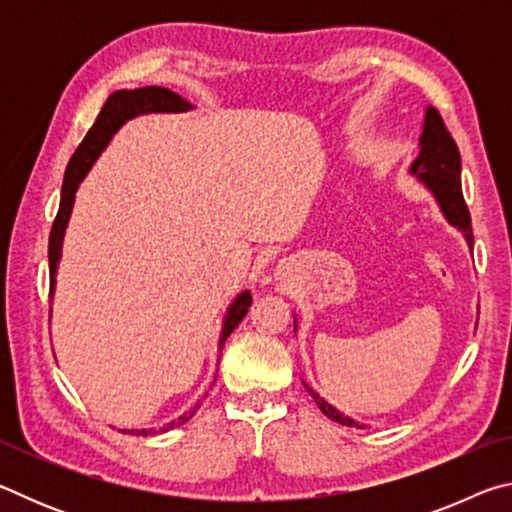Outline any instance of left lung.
Masks as SVG:
<instances>
[{
	"label": "left lung",
	"mask_w": 512,
	"mask_h": 512,
	"mask_svg": "<svg viewBox=\"0 0 512 512\" xmlns=\"http://www.w3.org/2000/svg\"><path fill=\"white\" fill-rule=\"evenodd\" d=\"M411 173H415L424 185L431 189V194L436 196V201L443 210L445 219L458 228L465 235L467 246H474L472 235V219L470 210H467L463 189H461V153L454 142L452 133L447 131L443 117L436 108H427L424 112V126L420 135V155L411 164ZM305 384V381H302ZM307 388V393L314 397L318 409L323 411L329 420L345 424V427H359V422L352 418H345L343 413L334 409L332 404H327L314 388Z\"/></svg>",
	"instance_id": "left-lung-1"
}]
</instances>
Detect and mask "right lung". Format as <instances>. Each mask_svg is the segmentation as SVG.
<instances>
[{
  "instance_id": "1",
  "label": "right lung",
  "mask_w": 512,
  "mask_h": 512,
  "mask_svg": "<svg viewBox=\"0 0 512 512\" xmlns=\"http://www.w3.org/2000/svg\"><path fill=\"white\" fill-rule=\"evenodd\" d=\"M194 106L189 101H185L180 94L171 92L167 88H158V85H149V88H140V90H117L112 92L108 101L103 103V108L99 112L97 121H94L88 135L83 137V142L79 144V149L74 151L72 160H69L67 169H65V180H63V192H60V207L58 214L54 219V225H51V235H49V275H51V289H49V298L54 296V284H56V268H58V259H60V250H63V237H65V228L69 221V214H72V205H74V194L79 189L81 180L85 178V173L90 171L94 160L99 158V153L106 149L110 137L115 135L121 126L126 124L128 119H133L137 115H146V112H185L192 110ZM253 298L250 293L244 291L241 296L235 298L228 316L223 320V332H221V341L219 348H223V343L228 341V336L232 334L244 316L248 314V307ZM196 404L192 411L180 415L178 420L169 422L167 427H162L160 431H169L173 427H180L185 424L192 415L198 411ZM158 429H142V431H128V433H140V436H149V433H155ZM126 433V431H124Z\"/></svg>"
}]
</instances>
